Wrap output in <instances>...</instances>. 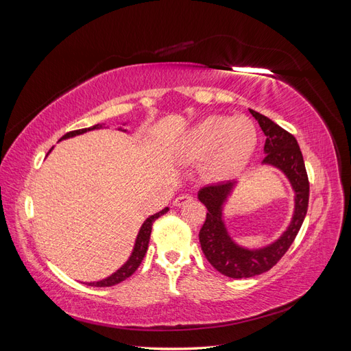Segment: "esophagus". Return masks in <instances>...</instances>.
Masks as SVG:
<instances>
[{"mask_svg": "<svg viewBox=\"0 0 351 351\" xmlns=\"http://www.w3.org/2000/svg\"><path fill=\"white\" fill-rule=\"evenodd\" d=\"M193 197L189 196V195H178L174 200V206H183L186 204H189V202H192Z\"/></svg>", "mask_w": 351, "mask_h": 351, "instance_id": "esophagus-1", "label": "esophagus"}]
</instances>
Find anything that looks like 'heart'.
Here are the masks:
<instances>
[{
	"instance_id": "obj_1",
	"label": "heart",
	"mask_w": 351,
	"mask_h": 351,
	"mask_svg": "<svg viewBox=\"0 0 351 351\" xmlns=\"http://www.w3.org/2000/svg\"><path fill=\"white\" fill-rule=\"evenodd\" d=\"M258 145V132L246 117L209 115L183 136L180 151L189 161H204L217 180L230 178L246 167Z\"/></svg>"
}]
</instances>
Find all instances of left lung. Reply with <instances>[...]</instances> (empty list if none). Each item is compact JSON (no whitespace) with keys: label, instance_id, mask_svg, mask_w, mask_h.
Returning a JSON list of instances; mask_svg holds the SVG:
<instances>
[{"label":"left lung","instance_id":"8db88e82","mask_svg":"<svg viewBox=\"0 0 351 351\" xmlns=\"http://www.w3.org/2000/svg\"><path fill=\"white\" fill-rule=\"evenodd\" d=\"M258 120L265 141L263 164L280 168L290 180L294 190V214L282 236L267 247L249 250L231 240L222 221V208L230 196L234 182L210 184L199 190L197 197L208 209L205 224L199 231V241L208 262L218 272L230 278H250L269 271L290 249L299 232L309 205V178H307L303 155L295 137L275 124L268 117L249 110Z\"/></svg>","mask_w":351,"mask_h":351}]
</instances>
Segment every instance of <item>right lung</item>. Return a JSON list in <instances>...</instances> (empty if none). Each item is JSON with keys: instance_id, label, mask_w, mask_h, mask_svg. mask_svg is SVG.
I'll list each match as a JSON object with an SVG mask.
<instances>
[{"instance_id": "1", "label": "right lung", "mask_w": 351, "mask_h": 351, "mask_svg": "<svg viewBox=\"0 0 351 351\" xmlns=\"http://www.w3.org/2000/svg\"><path fill=\"white\" fill-rule=\"evenodd\" d=\"M99 124L97 125H92L89 127V129H80V130H73V132H69L66 133L64 136L61 137V139H69V137H73V136H77V134H82V133H86L89 130H95V129H99ZM168 212V208L159 210L158 214H154L151 215L149 218H147L143 226L141 227V231L139 234H137V239H136V243H134V249L132 252V256L129 258V261H127L123 267L114 272L111 277L105 278V280H101V281H97V282H89L88 285H93V287H111V285H115L119 284L121 281H124L125 278H129L130 275L139 268V265L142 263L145 254H146V250H147V246H149V239H151V232H152V224L154 221L158 219L161 215L167 214Z\"/></svg>"}]
</instances>
